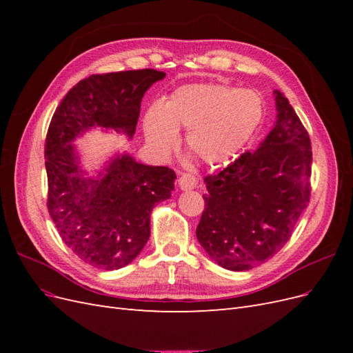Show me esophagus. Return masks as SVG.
<instances>
[{
	"mask_svg": "<svg viewBox=\"0 0 353 353\" xmlns=\"http://www.w3.org/2000/svg\"><path fill=\"white\" fill-rule=\"evenodd\" d=\"M178 185L181 190H184V191L193 190L197 185V179L194 175H191V174H183L178 179Z\"/></svg>",
	"mask_w": 353,
	"mask_h": 353,
	"instance_id": "esophagus-1",
	"label": "esophagus"
}]
</instances>
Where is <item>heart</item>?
Returning <instances> with one entry per match:
<instances>
[{"label":"heart","mask_w":353,"mask_h":353,"mask_svg":"<svg viewBox=\"0 0 353 353\" xmlns=\"http://www.w3.org/2000/svg\"><path fill=\"white\" fill-rule=\"evenodd\" d=\"M265 104L254 90L225 83H193L175 90L163 104L148 109L143 126L147 143L160 156L178 145V131L188 130L185 143L209 166L239 154L263 121Z\"/></svg>","instance_id":"heart-1"}]
</instances>
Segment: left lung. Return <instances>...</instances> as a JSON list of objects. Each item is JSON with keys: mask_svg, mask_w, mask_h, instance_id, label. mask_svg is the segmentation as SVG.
I'll use <instances>...</instances> for the list:
<instances>
[{"mask_svg": "<svg viewBox=\"0 0 353 353\" xmlns=\"http://www.w3.org/2000/svg\"><path fill=\"white\" fill-rule=\"evenodd\" d=\"M276 117L254 152L205 178L208 194L196 236L219 266L249 271L290 240L311 196L309 135L292 104L274 91Z\"/></svg>", "mask_w": 353, "mask_h": 353, "instance_id": "8db88e82", "label": "left lung"}]
</instances>
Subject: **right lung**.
<instances>
[{"label": "right lung", "instance_id": "right-lung-1", "mask_svg": "<svg viewBox=\"0 0 353 353\" xmlns=\"http://www.w3.org/2000/svg\"><path fill=\"white\" fill-rule=\"evenodd\" d=\"M165 77L154 69L91 74L52 114L46 140L48 212L68 248L95 268L121 270L137 258L150 239L152 210L172 194L176 175L123 152L90 176L73 143L92 128L132 140L145 91Z\"/></svg>", "mask_w": 353, "mask_h": 353}]
</instances>
